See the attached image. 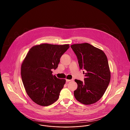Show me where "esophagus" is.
I'll return each mask as SVG.
<instances>
[{
    "instance_id": "obj_1",
    "label": "esophagus",
    "mask_w": 130,
    "mask_h": 130,
    "mask_svg": "<svg viewBox=\"0 0 130 130\" xmlns=\"http://www.w3.org/2000/svg\"><path fill=\"white\" fill-rule=\"evenodd\" d=\"M66 82H69V81H71L73 80V79H66Z\"/></svg>"
}]
</instances>
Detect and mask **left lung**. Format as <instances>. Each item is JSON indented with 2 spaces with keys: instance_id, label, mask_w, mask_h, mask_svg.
<instances>
[{
  "instance_id": "8db88e82",
  "label": "left lung",
  "mask_w": 130,
  "mask_h": 130,
  "mask_svg": "<svg viewBox=\"0 0 130 130\" xmlns=\"http://www.w3.org/2000/svg\"><path fill=\"white\" fill-rule=\"evenodd\" d=\"M71 47L77 57L79 68L86 71L83 82L74 80L77 84L74 97L85 105L94 103L102 97L111 79L107 57L102 50L90 44H74Z\"/></svg>"
}]
</instances>
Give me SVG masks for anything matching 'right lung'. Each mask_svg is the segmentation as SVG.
Returning a JSON list of instances; mask_svg holds the SVG:
<instances>
[{
  "label": "right lung",
  "mask_w": 130,
  "mask_h": 130,
  "mask_svg": "<svg viewBox=\"0 0 130 130\" xmlns=\"http://www.w3.org/2000/svg\"><path fill=\"white\" fill-rule=\"evenodd\" d=\"M69 44H41L31 48L21 66V75L25 91L35 103L42 106L53 104L58 99L66 82L52 74Z\"/></svg>",
  "instance_id": "add662e5"
}]
</instances>
